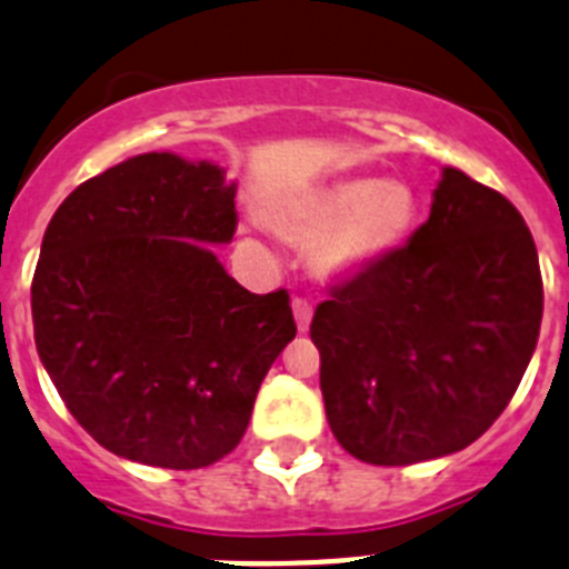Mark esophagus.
I'll list each match as a JSON object with an SVG mask.
<instances>
[{"label": "esophagus", "mask_w": 569, "mask_h": 569, "mask_svg": "<svg viewBox=\"0 0 569 569\" xmlns=\"http://www.w3.org/2000/svg\"><path fill=\"white\" fill-rule=\"evenodd\" d=\"M293 316H296V325H299V330L305 332L307 327H310V319H312V301L305 299V296H296Z\"/></svg>", "instance_id": "34e87169"}]
</instances>
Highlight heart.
I'll return each mask as SVG.
<instances>
[{"instance_id": "b5f03b06", "label": "heart", "mask_w": 569, "mask_h": 569, "mask_svg": "<svg viewBox=\"0 0 569 569\" xmlns=\"http://www.w3.org/2000/svg\"><path fill=\"white\" fill-rule=\"evenodd\" d=\"M417 220V200L403 182L347 177L281 211V226L301 244H316L327 273L375 262L398 248Z\"/></svg>"}]
</instances>
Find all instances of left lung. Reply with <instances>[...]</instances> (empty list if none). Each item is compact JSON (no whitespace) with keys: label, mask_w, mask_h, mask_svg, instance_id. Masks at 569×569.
Masks as SVG:
<instances>
[{"label":"left lung","mask_w":569,"mask_h":569,"mask_svg":"<svg viewBox=\"0 0 569 569\" xmlns=\"http://www.w3.org/2000/svg\"><path fill=\"white\" fill-rule=\"evenodd\" d=\"M545 288L522 213L442 169L429 220L330 288L310 325L321 395L343 451L372 466L455 455L513 398Z\"/></svg>","instance_id":"1"}]
</instances>
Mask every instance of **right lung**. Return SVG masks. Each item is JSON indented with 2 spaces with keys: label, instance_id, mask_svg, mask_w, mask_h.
I'll use <instances>...</instances> for the list:
<instances>
[{
  "label": "right lung",
  "instance_id": "add662e5",
  "mask_svg": "<svg viewBox=\"0 0 569 569\" xmlns=\"http://www.w3.org/2000/svg\"><path fill=\"white\" fill-rule=\"evenodd\" d=\"M233 197L220 166L149 152L81 182L47 226L36 349L112 455L174 471L231 455L296 338L288 290L250 293L208 250L237 233Z\"/></svg>",
  "mask_w": 569,
  "mask_h": 569
}]
</instances>
